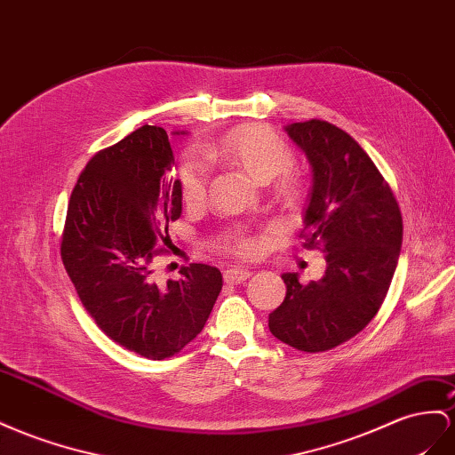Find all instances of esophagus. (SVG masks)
Wrapping results in <instances>:
<instances>
[{"label": "esophagus", "instance_id": "obj_1", "mask_svg": "<svg viewBox=\"0 0 455 455\" xmlns=\"http://www.w3.org/2000/svg\"><path fill=\"white\" fill-rule=\"evenodd\" d=\"M249 275H251L249 269H243V267H237V266L228 267L226 272H224V279H226V283H231V285L243 283V281L247 279Z\"/></svg>", "mask_w": 455, "mask_h": 455}]
</instances>
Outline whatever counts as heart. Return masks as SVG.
Instances as JSON below:
<instances>
[{"mask_svg":"<svg viewBox=\"0 0 455 455\" xmlns=\"http://www.w3.org/2000/svg\"><path fill=\"white\" fill-rule=\"evenodd\" d=\"M201 153L208 161H226L243 170L256 183H267L279 174H283L294 163V153L291 147L281 140L277 133L262 126H244L229 132L216 143H204ZM178 183L181 201L188 206H197L206 197L208 168L199 156L188 155L183 158L178 170ZM279 195L289 204L300 199V181L297 178H283L279 181ZM237 249L243 254L254 251V243L244 239L237 243Z\"/></svg>","mask_w":455,"mask_h":455,"instance_id":"1","label":"heart"}]
</instances>
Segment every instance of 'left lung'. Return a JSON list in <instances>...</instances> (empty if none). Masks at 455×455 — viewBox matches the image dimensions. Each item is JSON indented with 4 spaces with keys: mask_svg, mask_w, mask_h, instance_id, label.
<instances>
[{
    "mask_svg": "<svg viewBox=\"0 0 455 455\" xmlns=\"http://www.w3.org/2000/svg\"><path fill=\"white\" fill-rule=\"evenodd\" d=\"M285 132L314 174L304 247L322 249L327 269L308 285L299 274L281 275L287 294L267 327L292 348L325 352L358 335L383 304L398 266L402 214L370 155L345 130L308 120Z\"/></svg>",
    "mask_w": 455,
    "mask_h": 455,
    "instance_id": "left-lung-1",
    "label": "left lung"
}]
</instances>
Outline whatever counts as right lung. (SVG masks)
<instances>
[{
  "label": "right lung",
  "instance_id": "add662e5",
  "mask_svg": "<svg viewBox=\"0 0 455 455\" xmlns=\"http://www.w3.org/2000/svg\"><path fill=\"white\" fill-rule=\"evenodd\" d=\"M186 136V132H174ZM164 128L145 124L92 156L72 189L60 258L84 308L116 345L164 360L197 337L222 291L214 266L158 283L156 244L181 216Z\"/></svg>",
  "mask_w": 455,
  "mask_h": 455
}]
</instances>
